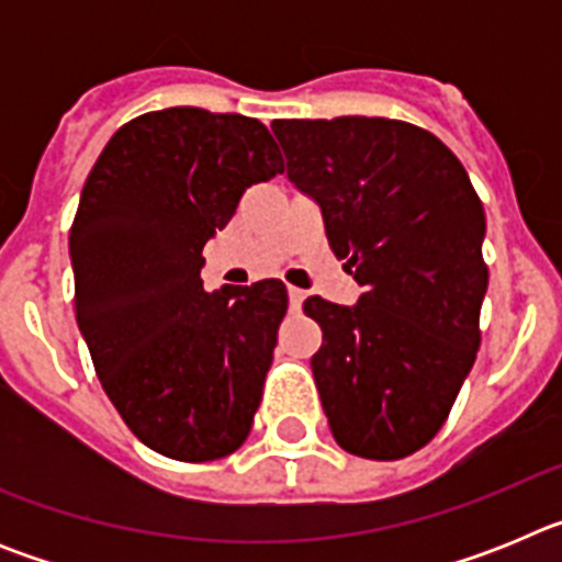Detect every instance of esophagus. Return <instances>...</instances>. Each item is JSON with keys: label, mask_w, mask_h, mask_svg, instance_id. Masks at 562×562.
<instances>
[{"label": "esophagus", "mask_w": 562, "mask_h": 562, "mask_svg": "<svg viewBox=\"0 0 562 562\" xmlns=\"http://www.w3.org/2000/svg\"><path fill=\"white\" fill-rule=\"evenodd\" d=\"M286 295H290V306H292V310H297V306L304 304L306 292L297 290V286H286Z\"/></svg>", "instance_id": "obj_1"}]
</instances>
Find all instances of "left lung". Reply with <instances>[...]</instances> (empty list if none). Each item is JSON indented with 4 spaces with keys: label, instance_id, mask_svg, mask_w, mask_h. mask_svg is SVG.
<instances>
[{
    "label": "left lung",
    "instance_id": "8db88e82",
    "mask_svg": "<svg viewBox=\"0 0 562 562\" xmlns=\"http://www.w3.org/2000/svg\"><path fill=\"white\" fill-rule=\"evenodd\" d=\"M272 134L362 286L355 306L304 301L324 331L312 374L331 436L360 459H405L439 434L479 351V193L459 157L411 123L276 121Z\"/></svg>",
    "mask_w": 562,
    "mask_h": 562
}]
</instances>
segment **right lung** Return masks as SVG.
Masks as SVG:
<instances>
[{
    "instance_id": "right-lung-1",
    "label": "right lung",
    "mask_w": 562,
    "mask_h": 562,
    "mask_svg": "<svg viewBox=\"0 0 562 562\" xmlns=\"http://www.w3.org/2000/svg\"><path fill=\"white\" fill-rule=\"evenodd\" d=\"M284 171L265 123L173 106L112 134L69 231L76 321L103 391L146 448L213 461L245 445L286 286L202 290V247Z\"/></svg>"
}]
</instances>
